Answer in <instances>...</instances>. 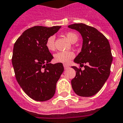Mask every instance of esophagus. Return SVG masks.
<instances>
[{
    "label": "esophagus",
    "mask_w": 123,
    "mask_h": 123,
    "mask_svg": "<svg viewBox=\"0 0 123 123\" xmlns=\"http://www.w3.org/2000/svg\"><path fill=\"white\" fill-rule=\"evenodd\" d=\"M63 67H64V68H65V69H67L69 68V66H68V65H63Z\"/></svg>",
    "instance_id": "34e87169"
}]
</instances>
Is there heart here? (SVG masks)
Instances as JSON below:
<instances>
[{
	"mask_svg": "<svg viewBox=\"0 0 123 123\" xmlns=\"http://www.w3.org/2000/svg\"><path fill=\"white\" fill-rule=\"evenodd\" d=\"M67 38L71 42L74 43L77 41L78 37L76 34L73 32H68L66 33ZM55 40L54 36L49 37L45 41V46L49 50H54L55 49ZM75 54L72 51L68 52H58L54 55V60L57 63H62L63 64H69L71 60L74 58Z\"/></svg>",
	"mask_w": 123,
	"mask_h": 123,
	"instance_id": "heart-1",
	"label": "heart"
}]
</instances>
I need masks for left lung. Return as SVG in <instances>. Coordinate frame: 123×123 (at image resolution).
Segmentation results:
<instances>
[{"instance_id":"obj_1","label":"left lung","mask_w":123,"mask_h":123,"mask_svg":"<svg viewBox=\"0 0 123 123\" xmlns=\"http://www.w3.org/2000/svg\"><path fill=\"white\" fill-rule=\"evenodd\" d=\"M68 26L79 31L83 39L81 52L74 62L84 69L72 67L76 71L72 88L79 96L91 97L101 89L110 76L113 60L110 45L106 37L94 27L83 23Z\"/></svg>"}]
</instances>
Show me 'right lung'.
<instances>
[{
	"label": "right lung",
	"instance_id": "right-lung-1",
	"mask_svg": "<svg viewBox=\"0 0 123 123\" xmlns=\"http://www.w3.org/2000/svg\"><path fill=\"white\" fill-rule=\"evenodd\" d=\"M60 28L32 27L24 31L14 44L12 62L15 77L24 92L34 100L52 98L64 71L62 63H50L54 56L45 46L47 39Z\"/></svg>",
	"mask_w": 123,
	"mask_h": 123
}]
</instances>
